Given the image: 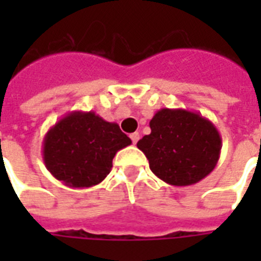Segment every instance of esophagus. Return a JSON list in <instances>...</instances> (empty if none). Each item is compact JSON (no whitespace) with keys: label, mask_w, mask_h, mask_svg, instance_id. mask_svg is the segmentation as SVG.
Listing matches in <instances>:
<instances>
[{"label":"esophagus","mask_w":261,"mask_h":261,"mask_svg":"<svg viewBox=\"0 0 261 261\" xmlns=\"http://www.w3.org/2000/svg\"><path fill=\"white\" fill-rule=\"evenodd\" d=\"M130 138L131 141H133V144H137V141L140 140V134H138V133H133V134H130Z\"/></svg>","instance_id":"1"}]
</instances>
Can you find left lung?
Wrapping results in <instances>:
<instances>
[{"label": "left lung", "mask_w": 261, "mask_h": 261, "mask_svg": "<svg viewBox=\"0 0 261 261\" xmlns=\"http://www.w3.org/2000/svg\"><path fill=\"white\" fill-rule=\"evenodd\" d=\"M149 127L151 134L142 137L137 147L161 180L172 186H190L217 166L222 140L217 127L200 113L161 109Z\"/></svg>", "instance_id": "8db88e82"}]
</instances>
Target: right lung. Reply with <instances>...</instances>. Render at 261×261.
I'll use <instances>...</instances> for the list:
<instances>
[{"label":"right lung","mask_w":261,"mask_h":261,"mask_svg":"<svg viewBox=\"0 0 261 261\" xmlns=\"http://www.w3.org/2000/svg\"><path fill=\"white\" fill-rule=\"evenodd\" d=\"M131 140L117 123L95 112H71L47 131L43 161L47 170L65 186L84 189L99 185L110 173L117 151Z\"/></svg>","instance_id":"obj_1"}]
</instances>
